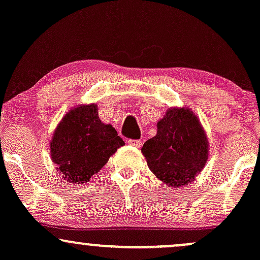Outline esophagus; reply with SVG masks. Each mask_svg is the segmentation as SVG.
I'll use <instances>...</instances> for the list:
<instances>
[{
    "label": "esophagus",
    "instance_id": "1",
    "mask_svg": "<svg viewBox=\"0 0 260 260\" xmlns=\"http://www.w3.org/2000/svg\"><path fill=\"white\" fill-rule=\"evenodd\" d=\"M127 144L130 146H134V147H140V146H141V141H140V140H129Z\"/></svg>",
    "mask_w": 260,
    "mask_h": 260
}]
</instances>
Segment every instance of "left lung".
<instances>
[{"label": "left lung", "mask_w": 260, "mask_h": 260, "mask_svg": "<svg viewBox=\"0 0 260 260\" xmlns=\"http://www.w3.org/2000/svg\"><path fill=\"white\" fill-rule=\"evenodd\" d=\"M148 168L168 188H180L200 174L209 158V141L194 112L168 108L157 121V134L141 148Z\"/></svg>", "instance_id": "8db88e82"}]
</instances>
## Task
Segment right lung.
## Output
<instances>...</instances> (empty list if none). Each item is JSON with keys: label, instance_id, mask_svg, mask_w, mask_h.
I'll return each mask as SVG.
<instances>
[{"label": "right lung", "instance_id": "right-lung-1", "mask_svg": "<svg viewBox=\"0 0 260 260\" xmlns=\"http://www.w3.org/2000/svg\"><path fill=\"white\" fill-rule=\"evenodd\" d=\"M124 145L114 127L99 119L97 104H82L71 108L57 124L50 156L66 182L83 184Z\"/></svg>", "mask_w": 260, "mask_h": 260}]
</instances>
